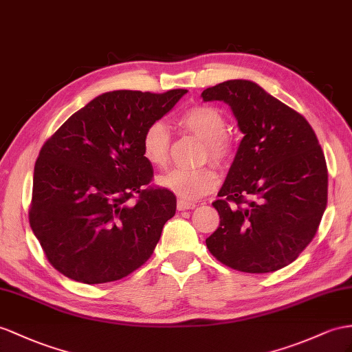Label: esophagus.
Wrapping results in <instances>:
<instances>
[{
	"label": "esophagus",
	"instance_id": "1",
	"mask_svg": "<svg viewBox=\"0 0 352 352\" xmlns=\"http://www.w3.org/2000/svg\"><path fill=\"white\" fill-rule=\"evenodd\" d=\"M195 204L193 202H188L186 199H178L177 201V210L178 211H186V210H193L195 208Z\"/></svg>",
	"mask_w": 352,
	"mask_h": 352
}]
</instances>
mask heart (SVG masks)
Listing matches in <instances>:
<instances>
[{
	"label": "heart",
	"mask_w": 352,
	"mask_h": 352,
	"mask_svg": "<svg viewBox=\"0 0 352 352\" xmlns=\"http://www.w3.org/2000/svg\"><path fill=\"white\" fill-rule=\"evenodd\" d=\"M182 128L204 141L202 162L211 160L220 168L228 166L233 157V141L226 132L228 120L219 108L193 105L177 117ZM170 151V133L165 123H150L141 138V153L153 166H165ZM166 190L183 199H197L219 187V175L211 166L199 169H173L157 178Z\"/></svg>",
	"instance_id": "b5f03b06"
}]
</instances>
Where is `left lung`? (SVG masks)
<instances>
[{
	"instance_id": "8db88e82",
	"label": "left lung",
	"mask_w": 352,
	"mask_h": 352,
	"mask_svg": "<svg viewBox=\"0 0 352 352\" xmlns=\"http://www.w3.org/2000/svg\"><path fill=\"white\" fill-rule=\"evenodd\" d=\"M204 101H224L244 133L212 206L220 224L206 238L210 253L235 270L275 272L299 257L327 205V165L311 124L248 80L205 89Z\"/></svg>"
}]
</instances>
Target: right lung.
Instances as JSON below:
<instances>
[{"label":"right lung","mask_w":352,"mask_h":352,"mask_svg":"<svg viewBox=\"0 0 352 352\" xmlns=\"http://www.w3.org/2000/svg\"><path fill=\"white\" fill-rule=\"evenodd\" d=\"M184 94H102L43 144L30 224L62 275L85 284L111 283L151 257L177 202L173 192L151 184L141 138Z\"/></svg>","instance_id":"right-lung-1"}]
</instances>
